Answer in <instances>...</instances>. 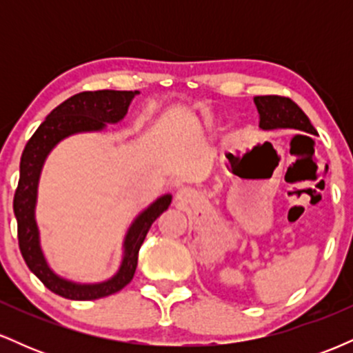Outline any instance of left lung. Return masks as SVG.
I'll use <instances>...</instances> for the list:
<instances>
[{"label":"left lung","instance_id":"left-lung-1","mask_svg":"<svg viewBox=\"0 0 353 353\" xmlns=\"http://www.w3.org/2000/svg\"><path fill=\"white\" fill-rule=\"evenodd\" d=\"M254 103L257 106L259 116H261L259 125L262 129L290 128L310 132V134H317V131L310 124L305 112L290 98H283V96L275 94L255 96Z\"/></svg>","mask_w":353,"mask_h":353}]
</instances>
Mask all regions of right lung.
<instances>
[{"label":"right lung","instance_id":"obj_1","mask_svg":"<svg viewBox=\"0 0 353 353\" xmlns=\"http://www.w3.org/2000/svg\"><path fill=\"white\" fill-rule=\"evenodd\" d=\"M139 91H84L71 96L58 108H54L43 121L41 125L28 141L19 163V182L14 192L13 209L18 221V244L21 255L30 270L41 281L51 292L71 301H94L112 295L124 289L132 281L137 267V254L143 245L145 234L152 222L171 204L172 196L165 194L152 202L134 219L124 239V255L119 270L114 277L101 283H74L61 279L46 264L41 247L39 230L34 219L38 181L44 159L64 137L76 132L101 131L106 123H119L128 112L132 98Z\"/></svg>","mask_w":353,"mask_h":353}]
</instances>
